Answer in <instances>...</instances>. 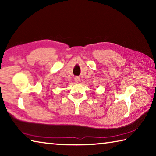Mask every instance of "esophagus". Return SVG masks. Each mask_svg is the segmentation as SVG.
Wrapping results in <instances>:
<instances>
[{
    "mask_svg": "<svg viewBox=\"0 0 156 156\" xmlns=\"http://www.w3.org/2000/svg\"><path fill=\"white\" fill-rule=\"evenodd\" d=\"M74 80L76 83H78V82L80 81V77H78V76H76V77L74 78Z\"/></svg>",
    "mask_w": 156,
    "mask_h": 156,
    "instance_id": "obj_1",
    "label": "esophagus"
}]
</instances>
